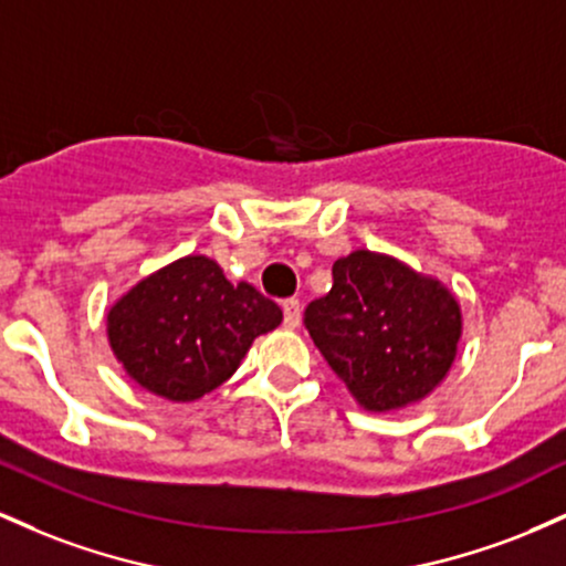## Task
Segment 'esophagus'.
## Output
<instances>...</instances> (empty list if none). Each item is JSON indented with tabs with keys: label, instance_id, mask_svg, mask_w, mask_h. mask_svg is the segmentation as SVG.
<instances>
[{
	"label": "esophagus",
	"instance_id": "obj_1",
	"mask_svg": "<svg viewBox=\"0 0 566 566\" xmlns=\"http://www.w3.org/2000/svg\"><path fill=\"white\" fill-rule=\"evenodd\" d=\"M282 311H284V327H287V329L301 327V319H303L301 301H284Z\"/></svg>",
	"mask_w": 566,
	"mask_h": 566
}]
</instances>
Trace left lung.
I'll list each match as a JSON object with an SVG mask.
<instances>
[{"label":"left lung","mask_w":566,"mask_h":566,"mask_svg":"<svg viewBox=\"0 0 566 566\" xmlns=\"http://www.w3.org/2000/svg\"><path fill=\"white\" fill-rule=\"evenodd\" d=\"M305 327L356 405L399 412L447 380L463 311L441 279L361 247L333 263V290L305 308Z\"/></svg>","instance_id":"8db88e82"}]
</instances>
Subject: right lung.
<instances>
[{
    "instance_id": "1",
    "label": "right lung",
    "mask_w": 566,
    "mask_h": 566,
    "mask_svg": "<svg viewBox=\"0 0 566 566\" xmlns=\"http://www.w3.org/2000/svg\"><path fill=\"white\" fill-rule=\"evenodd\" d=\"M279 324L274 301L250 282L231 284L207 255L161 265L106 311L108 346L127 378L178 405L223 386L255 337Z\"/></svg>"
}]
</instances>
